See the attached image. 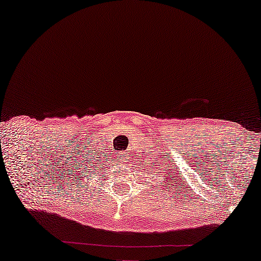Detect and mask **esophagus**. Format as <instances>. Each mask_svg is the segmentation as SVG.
Wrapping results in <instances>:
<instances>
[{"label":"esophagus","mask_w":261,"mask_h":261,"mask_svg":"<svg viewBox=\"0 0 261 261\" xmlns=\"http://www.w3.org/2000/svg\"><path fill=\"white\" fill-rule=\"evenodd\" d=\"M120 160V162H124V160H127V158H117Z\"/></svg>","instance_id":"34e87169"}]
</instances>
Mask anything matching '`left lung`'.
Returning a JSON list of instances; mask_svg holds the SVG:
<instances>
[{
    "instance_id": "8db88e82",
    "label": "left lung",
    "mask_w": 261,
    "mask_h": 261,
    "mask_svg": "<svg viewBox=\"0 0 261 261\" xmlns=\"http://www.w3.org/2000/svg\"><path fill=\"white\" fill-rule=\"evenodd\" d=\"M153 165H154V164H153Z\"/></svg>"
}]
</instances>
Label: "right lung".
<instances>
[{
    "label": "right lung",
    "instance_id": "add662e5",
    "mask_svg": "<svg viewBox=\"0 0 261 261\" xmlns=\"http://www.w3.org/2000/svg\"><path fill=\"white\" fill-rule=\"evenodd\" d=\"M97 158H101V155H98ZM103 163H101V159H96L95 155L92 156V159L90 158L88 160V165H85V172H91L92 174H95L97 172L99 174L101 172V170L106 169V164H105V159H102ZM102 176H105V174H102Z\"/></svg>",
    "mask_w": 261,
    "mask_h": 261
}]
</instances>
